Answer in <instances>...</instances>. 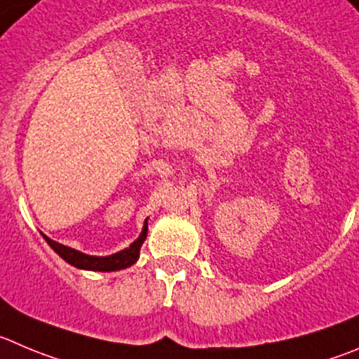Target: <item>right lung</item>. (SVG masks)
<instances>
[{
    "label": "right lung",
    "mask_w": 359,
    "mask_h": 359,
    "mask_svg": "<svg viewBox=\"0 0 359 359\" xmlns=\"http://www.w3.org/2000/svg\"><path fill=\"white\" fill-rule=\"evenodd\" d=\"M147 232H149V223L145 219V225H143L142 233L129 248L118 251V253H113L109 257H93V255H85L81 251L72 250L69 246H63V244L56 243V241L49 239L48 236H43V239L48 241L49 246L62 257L65 262H69L70 266L78 267V269H86V271H104V273H109V271H120L126 269V267L133 266L140 257V248H142L143 241L147 239Z\"/></svg>",
    "instance_id": "obj_1"
}]
</instances>
